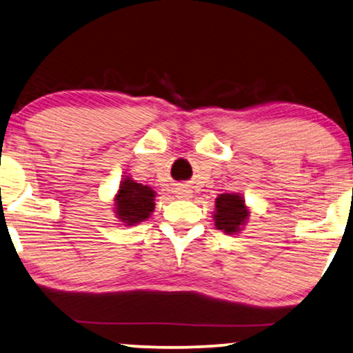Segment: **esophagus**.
<instances>
[{
    "instance_id": "esophagus-1",
    "label": "esophagus",
    "mask_w": 353,
    "mask_h": 353,
    "mask_svg": "<svg viewBox=\"0 0 353 353\" xmlns=\"http://www.w3.org/2000/svg\"><path fill=\"white\" fill-rule=\"evenodd\" d=\"M176 194H178V197H181V199H190V197L192 196V191L188 190V188H185V186H181L176 190Z\"/></svg>"
}]
</instances>
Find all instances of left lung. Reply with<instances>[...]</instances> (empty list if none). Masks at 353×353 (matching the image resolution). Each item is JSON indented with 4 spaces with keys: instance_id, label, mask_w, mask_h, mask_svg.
Here are the masks:
<instances>
[{
    "instance_id": "8db88e82",
    "label": "left lung",
    "mask_w": 353,
    "mask_h": 353,
    "mask_svg": "<svg viewBox=\"0 0 353 353\" xmlns=\"http://www.w3.org/2000/svg\"><path fill=\"white\" fill-rule=\"evenodd\" d=\"M250 212L239 192H225L215 199L214 221L216 230L226 234H236L248 223Z\"/></svg>"
}]
</instances>
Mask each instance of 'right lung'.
<instances>
[{"mask_svg":"<svg viewBox=\"0 0 353 353\" xmlns=\"http://www.w3.org/2000/svg\"><path fill=\"white\" fill-rule=\"evenodd\" d=\"M154 197H156V191L152 188L137 183L125 175L114 197V212L119 221L133 226L139 221L148 220L156 207Z\"/></svg>","mask_w":353,"mask_h":353,"instance_id":"add662e5","label":"right lung"}]
</instances>
